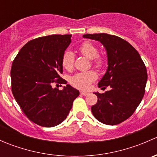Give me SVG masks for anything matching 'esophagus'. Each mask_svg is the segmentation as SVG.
Here are the masks:
<instances>
[{
	"label": "esophagus",
	"instance_id": "obj_1",
	"mask_svg": "<svg viewBox=\"0 0 157 157\" xmlns=\"http://www.w3.org/2000/svg\"><path fill=\"white\" fill-rule=\"evenodd\" d=\"M80 95H82V96H86V95H88V93L86 91H80Z\"/></svg>",
	"mask_w": 157,
	"mask_h": 157
}]
</instances>
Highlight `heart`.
<instances>
[{
  "label": "heart",
  "mask_w": 157,
  "mask_h": 157,
  "mask_svg": "<svg viewBox=\"0 0 157 157\" xmlns=\"http://www.w3.org/2000/svg\"><path fill=\"white\" fill-rule=\"evenodd\" d=\"M79 52L86 58L91 59L92 64L96 68H101L104 65L105 60L103 57L98 55V48L95 44L90 41L83 42L79 46ZM62 66L67 71H71L74 67V55L73 52L67 51L64 52L62 57ZM97 78V74L94 71H90L87 72L78 73L71 78V84L74 87L79 89H87L91 83H93Z\"/></svg>",
  "instance_id": "b5f03b06"
}]
</instances>
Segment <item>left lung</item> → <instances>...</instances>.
<instances>
[{"mask_svg":"<svg viewBox=\"0 0 157 157\" xmlns=\"http://www.w3.org/2000/svg\"><path fill=\"white\" fill-rule=\"evenodd\" d=\"M83 38L99 41L108 58V68L98 86L111 90L94 93L98 100L91 107L92 113L103 124H120L133 115L144 96L146 66L137 51L121 38L106 33L86 34Z\"/></svg>","mask_w":157,"mask_h":157,"instance_id":"8db88e82","label":"left lung"}]
</instances>
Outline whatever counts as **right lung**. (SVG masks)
<instances>
[{
    "label": "right lung",
    "mask_w": 157,
    "mask_h": 157,
    "mask_svg": "<svg viewBox=\"0 0 157 157\" xmlns=\"http://www.w3.org/2000/svg\"><path fill=\"white\" fill-rule=\"evenodd\" d=\"M71 35H52L29 41L20 50L11 67V89L16 101L31 121L54 127L67 118L77 90L67 84L62 90L53 83L66 84L60 77L61 61Z\"/></svg>",
    "instance_id": "right-lung-1"
}]
</instances>
